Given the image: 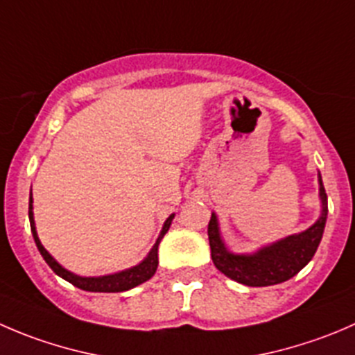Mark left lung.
I'll return each mask as SVG.
<instances>
[{
  "label": "left lung",
  "mask_w": 355,
  "mask_h": 355,
  "mask_svg": "<svg viewBox=\"0 0 355 355\" xmlns=\"http://www.w3.org/2000/svg\"><path fill=\"white\" fill-rule=\"evenodd\" d=\"M321 215L309 229L283 237L279 241L258 248L253 253H234L227 248L220 232L216 213H211L208 223V239L211 248V260L216 269L229 279L246 286H272L297 276L312 260L324 232L328 218V196L318 173Z\"/></svg>",
  "instance_id": "8db88e82"
}]
</instances>
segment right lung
<instances>
[{
	"instance_id": "1",
	"label": "right lung",
	"mask_w": 355,
	"mask_h": 355,
	"mask_svg": "<svg viewBox=\"0 0 355 355\" xmlns=\"http://www.w3.org/2000/svg\"><path fill=\"white\" fill-rule=\"evenodd\" d=\"M175 218V213H171L170 216L166 218V222L163 223V229H161L159 236H157L156 243L154 246L150 248V251L147 253V257L144 258L140 263L133 265L130 269L125 270H119V272L114 274H107V276H94V277H85V276H78V274L71 272L67 270L65 267H62L46 250L44 246L41 244L40 237H37V230H36V223H34V211H33V189H31V194H29V222H31V232H33L34 237V243H36L37 250H40L41 257L44 258L48 265H50V269L53 270L57 276H60L62 279L69 281L71 284H74L76 288L79 290H85V291H94V293H119V291H128L132 288L139 286V284L146 283L149 281L150 277L156 274L157 269V248H159L161 239L164 237V234L168 232L170 229L171 222Z\"/></svg>"
}]
</instances>
